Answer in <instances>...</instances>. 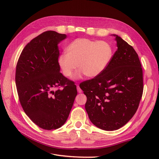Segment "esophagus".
Returning <instances> with one entry per match:
<instances>
[{
  "instance_id": "1",
  "label": "esophagus",
  "mask_w": 159,
  "mask_h": 159,
  "mask_svg": "<svg viewBox=\"0 0 159 159\" xmlns=\"http://www.w3.org/2000/svg\"><path fill=\"white\" fill-rule=\"evenodd\" d=\"M77 90H78V93H81V92H82V90L81 89V88H80V86L78 85H77Z\"/></svg>"
}]
</instances>
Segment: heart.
Here are the masks:
<instances>
[{"label": "heart", "mask_w": 159, "mask_h": 159, "mask_svg": "<svg viewBox=\"0 0 159 159\" xmlns=\"http://www.w3.org/2000/svg\"><path fill=\"white\" fill-rule=\"evenodd\" d=\"M112 56V48L104 41L77 38L66 48V54L58 57L63 74L70 78L78 68L80 74L89 78L100 75L107 68Z\"/></svg>", "instance_id": "obj_1"}]
</instances>
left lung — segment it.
Masks as SVG:
<instances>
[{
  "label": "left lung",
  "mask_w": 159,
  "mask_h": 159,
  "mask_svg": "<svg viewBox=\"0 0 159 159\" xmlns=\"http://www.w3.org/2000/svg\"><path fill=\"white\" fill-rule=\"evenodd\" d=\"M113 36L117 50L107 68L98 76L80 84L87 97L85 107L90 121L105 131L119 129L133 117L143 91L138 54L121 37Z\"/></svg>",
  "instance_id": "obj_1"
}]
</instances>
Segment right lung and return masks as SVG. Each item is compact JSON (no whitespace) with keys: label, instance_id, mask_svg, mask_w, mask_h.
<instances>
[{"label":"right lung","instance_id":"add662e5","mask_svg":"<svg viewBox=\"0 0 159 159\" xmlns=\"http://www.w3.org/2000/svg\"><path fill=\"white\" fill-rule=\"evenodd\" d=\"M66 34L48 30L32 39L19 57L15 81L21 106L39 127L53 130L68 119L78 92L75 83L60 73L57 44ZM62 87V89H53Z\"/></svg>","mask_w":159,"mask_h":159}]
</instances>
